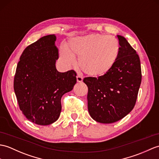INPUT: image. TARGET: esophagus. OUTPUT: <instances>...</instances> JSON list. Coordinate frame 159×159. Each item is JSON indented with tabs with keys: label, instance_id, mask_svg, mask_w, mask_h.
Returning <instances> with one entry per match:
<instances>
[{
	"label": "esophagus",
	"instance_id": "34e87169",
	"mask_svg": "<svg viewBox=\"0 0 159 159\" xmlns=\"http://www.w3.org/2000/svg\"><path fill=\"white\" fill-rule=\"evenodd\" d=\"M83 77L80 76V75H77L76 76V81L78 83H81L83 81Z\"/></svg>",
	"mask_w": 159,
	"mask_h": 159
}]
</instances>
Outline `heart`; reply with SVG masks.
Returning <instances> with one entry per match:
<instances>
[{"label": "heart", "instance_id": "b5f03b06", "mask_svg": "<svg viewBox=\"0 0 159 159\" xmlns=\"http://www.w3.org/2000/svg\"><path fill=\"white\" fill-rule=\"evenodd\" d=\"M61 49V61L67 66H72L74 57H79V68L91 78H100L107 75L119 59L120 46L113 36L93 34L72 38Z\"/></svg>", "mask_w": 159, "mask_h": 159}]
</instances>
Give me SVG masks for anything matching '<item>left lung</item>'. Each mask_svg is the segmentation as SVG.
Listing matches in <instances>:
<instances>
[{
    "mask_svg": "<svg viewBox=\"0 0 159 159\" xmlns=\"http://www.w3.org/2000/svg\"><path fill=\"white\" fill-rule=\"evenodd\" d=\"M120 46L112 69L100 78H84L88 87V110L98 123H112L134 108L142 82L141 64L135 50L125 37L117 35Z\"/></svg>",
    "mask_w": 159,
    "mask_h": 159,
    "instance_id": "1",
    "label": "left lung"
}]
</instances>
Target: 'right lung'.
I'll list each match as a JSON object with an SVG mask.
<instances>
[{"mask_svg": "<svg viewBox=\"0 0 159 159\" xmlns=\"http://www.w3.org/2000/svg\"><path fill=\"white\" fill-rule=\"evenodd\" d=\"M55 34L45 36L22 53L14 77L13 87L20 109L32 123L48 125L56 121L61 110L62 95L72 90L76 73L60 72Z\"/></svg>", "mask_w": 159, "mask_h": 159, "instance_id": "add662e5", "label": "right lung"}]
</instances>
